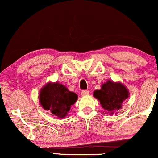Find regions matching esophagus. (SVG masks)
<instances>
[{"mask_svg": "<svg viewBox=\"0 0 158 158\" xmlns=\"http://www.w3.org/2000/svg\"><path fill=\"white\" fill-rule=\"evenodd\" d=\"M81 96H87V95L89 94V90H82L81 93Z\"/></svg>", "mask_w": 158, "mask_h": 158, "instance_id": "obj_1", "label": "esophagus"}]
</instances>
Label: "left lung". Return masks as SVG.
Segmentation results:
<instances>
[{
	"mask_svg": "<svg viewBox=\"0 0 158 158\" xmlns=\"http://www.w3.org/2000/svg\"><path fill=\"white\" fill-rule=\"evenodd\" d=\"M94 96L99 101L102 108L113 115L114 112L122 108V104L129 98L130 92L120 81L107 80L102 85L100 90L94 91Z\"/></svg>",
	"mask_w": 158,
	"mask_h": 158,
	"instance_id": "8db88e82",
	"label": "left lung"
}]
</instances>
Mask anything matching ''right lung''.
<instances>
[{"mask_svg":"<svg viewBox=\"0 0 158 158\" xmlns=\"http://www.w3.org/2000/svg\"><path fill=\"white\" fill-rule=\"evenodd\" d=\"M77 99V94L69 91L64 85L57 81L46 83L39 94V102L42 107L49 110L54 116L60 118L67 116L71 105Z\"/></svg>","mask_w":158,"mask_h":158,"instance_id":"1","label":"right lung"}]
</instances>
